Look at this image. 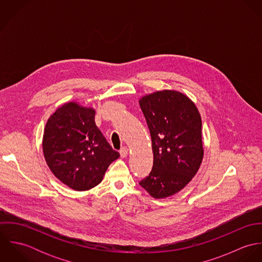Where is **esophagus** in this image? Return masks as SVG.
<instances>
[{
    "label": "esophagus",
    "mask_w": 262,
    "mask_h": 262,
    "mask_svg": "<svg viewBox=\"0 0 262 262\" xmlns=\"http://www.w3.org/2000/svg\"><path fill=\"white\" fill-rule=\"evenodd\" d=\"M120 155H121V157L122 158H125L127 155H128V148L127 147H122L121 150H120Z\"/></svg>",
    "instance_id": "34e87169"
}]
</instances>
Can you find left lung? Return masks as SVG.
<instances>
[{
  "label": "left lung",
  "instance_id": "left-lung-1",
  "mask_svg": "<svg viewBox=\"0 0 262 262\" xmlns=\"http://www.w3.org/2000/svg\"><path fill=\"white\" fill-rule=\"evenodd\" d=\"M140 108L149 128L153 166L139 185L151 196L179 192L198 172L203 160L202 119L195 105L177 91L144 96Z\"/></svg>",
  "mask_w": 262,
  "mask_h": 262
}]
</instances>
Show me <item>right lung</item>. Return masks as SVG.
Returning a JSON list of instances; mask_svg holds the SVG:
<instances>
[{"label": "right lung", "mask_w": 262, "mask_h": 262, "mask_svg": "<svg viewBox=\"0 0 262 262\" xmlns=\"http://www.w3.org/2000/svg\"><path fill=\"white\" fill-rule=\"evenodd\" d=\"M95 110L70 102L53 113L44 129L42 148L52 173L75 190L98 186L119 158L95 123Z\"/></svg>", "instance_id": "1"}]
</instances>
